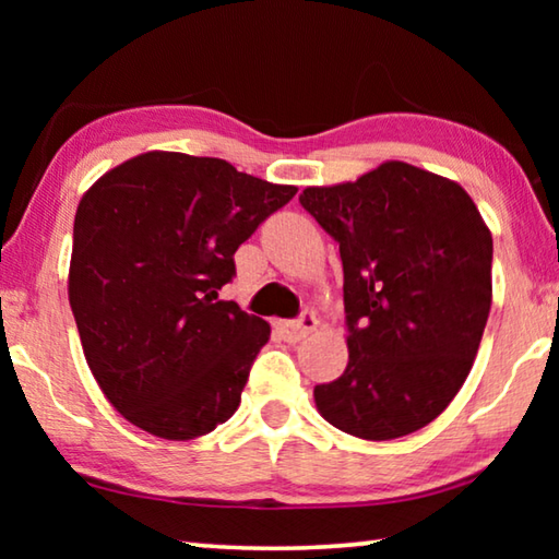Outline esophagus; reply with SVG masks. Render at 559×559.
<instances>
[{
  "label": "esophagus",
  "mask_w": 559,
  "mask_h": 559,
  "mask_svg": "<svg viewBox=\"0 0 559 559\" xmlns=\"http://www.w3.org/2000/svg\"><path fill=\"white\" fill-rule=\"evenodd\" d=\"M318 328V318L313 313H300L298 320H288V323H278V333L286 343H300L302 337L313 333Z\"/></svg>",
  "instance_id": "1"
}]
</instances>
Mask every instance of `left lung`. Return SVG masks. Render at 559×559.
Returning <instances> with one entry per match:
<instances>
[{
    "label": "left lung",
    "instance_id": "obj_1",
    "mask_svg": "<svg viewBox=\"0 0 559 559\" xmlns=\"http://www.w3.org/2000/svg\"><path fill=\"white\" fill-rule=\"evenodd\" d=\"M298 200L337 241L345 273L349 357L313 390L318 412L370 441L419 431L466 382L484 337L488 226L456 182L406 163Z\"/></svg>",
    "mask_w": 559,
    "mask_h": 559
}]
</instances>
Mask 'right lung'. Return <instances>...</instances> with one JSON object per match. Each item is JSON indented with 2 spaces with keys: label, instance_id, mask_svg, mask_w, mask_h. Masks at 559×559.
Wrapping results in <instances>:
<instances>
[{
  "label": "right lung",
  "instance_id": "1",
  "mask_svg": "<svg viewBox=\"0 0 559 559\" xmlns=\"http://www.w3.org/2000/svg\"><path fill=\"white\" fill-rule=\"evenodd\" d=\"M296 192L219 157L145 153L83 194L69 300L91 372L130 424L185 441L236 412L271 328L219 290L236 249Z\"/></svg>",
  "mask_w": 559,
  "mask_h": 559
}]
</instances>
